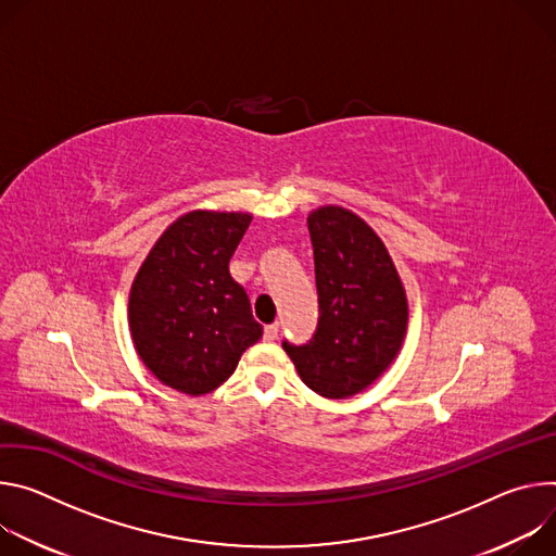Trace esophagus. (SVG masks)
Listing matches in <instances>:
<instances>
[{
  "label": "esophagus",
  "instance_id": "esophagus-1",
  "mask_svg": "<svg viewBox=\"0 0 556 556\" xmlns=\"http://www.w3.org/2000/svg\"><path fill=\"white\" fill-rule=\"evenodd\" d=\"M278 331H280V327H278V323H274V325H267V327H265V333H263V336H265V340L271 342V340L278 338Z\"/></svg>",
  "mask_w": 556,
  "mask_h": 556
}]
</instances>
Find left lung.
<instances>
[{
    "label": "left lung",
    "instance_id": "obj_1",
    "mask_svg": "<svg viewBox=\"0 0 556 556\" xmlns=\"http://www.w3.org/2000/svg\"><path fill=\"white\" fill-rule=\"evenodd\" d=\"M318 325L304 344L282 340L302 382L344 400L382 376L408 320L402 280L384 242L353 212L320 207L309 216Z\"/></svg>",
    "mask_w": 556,
    "mask_h": 556
}]
</instances>
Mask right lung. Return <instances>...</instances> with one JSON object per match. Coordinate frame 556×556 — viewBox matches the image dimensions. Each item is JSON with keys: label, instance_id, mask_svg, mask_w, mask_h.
I'll use <instances>...</instances> for the list:
<instances>
[{"label": "right lung", "instance_id": "obj_1", "mask_svg": "<svg viewBox=\"0 0 556 556\" xmlns=\"http://www.w3.org/2000/svg\"><path fill=\"white\" fill-rule=\"evenodd\" d=\"M250 214L192 212L152 247L130 291V331L150 371L167 387L205 395L220 387L247 346L261 340L250 295L229 261Z\"/></svg>", "mask_w": 556, "mask_h": 556}]
</instances>
